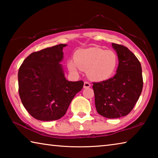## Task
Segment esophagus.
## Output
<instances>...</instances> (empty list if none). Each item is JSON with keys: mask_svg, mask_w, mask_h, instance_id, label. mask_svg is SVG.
<instances>
[{"mask_svg": "<svg viewBox=\"0 0 158 158\" xmlns=\"http://www.w3.org/2000/svg\"><path fill=\"white\" fill-rule=\"evenodd\" d=\"M90 87V84L89 82L88 81H85L84 84V89H89V88Z\"/></svg>", "mask_w": 158, "mask_h": 158, "instance_id": "1", "label": "esophagus"}]
</instances>
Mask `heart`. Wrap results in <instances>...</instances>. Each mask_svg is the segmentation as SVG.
Instances as JSON below:
<instances>
[{"label":"heart","mask_w":158,"mask_h":158,"mask_svg":"<svg viewBox=\"0 0 158 158\" xmlns=\"http://www.w3.org/2000/svg\"><path fill=\"white\" fill-rule=\"evenodd\" d=\"M118 63V56L113 51L90 47L77 51L74 60H68L67 65L71 73L77 74L79 69H86L87 76L90 79L102 81L114 75Z\"/></svg>","instance_id":"1"}]
</instances>
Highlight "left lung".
Instances as JSON below:
<instances>
[{
    "label": "left lung",
    "instance_id": "8db88e82",
    "mask_svg": "<svg viewBox=\"0 0 158 158\" xmlns=\"http://www.w3.org/2000/svg\"><path fill=\"white\" fill-rule=\"evenodd\" d=\"M118 65L114 77L93 83L95 107L99 114L107 118H117L132 110L142 91L141 63L134 53L123 45L112 43Z\"/></svg>",
    "mask_w": 158,
    "mask_h": 158
}]
</instances>
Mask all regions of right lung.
<instances>
[{
    "mask_svg": "<svg viewBox=\"0 0 158 158\" xmlns=\"http://www.w3.org/2000/svg\"><path fill=\"white\" fill-rule=\"evenodd\" d=\"M60 44L33 52L23 60L18 73L19 93L23 106L32 116L43 121L60 119L84 82L69 81L62 64Z\"/></svg>",
    "mask_w": 158,
    "mask_h": 158,
    "instance_id": "right-lung-1",
    "label": "right lung"
}]
</instances>
